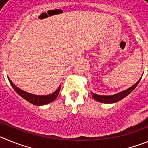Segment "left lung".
I'll return each mask as SVG.
<instances>
[{
	"instance_id": "obj_1",
	"label": "left lung",
	"mask_w": 148,
	"mask_h": 148,
	"mask_svg": "<svg viewBox=\"0 0 148 148\" xmlns=\"http://www.w3.org/2000/svg\"><path fill=\"white\" fill-rule=\"evenodd\" d=\"M141 78L136 83L134 84V85L132 86L130 88H128L127 90H124L122 92H119V93L116 94V95H96V94H94L92 92H91L92 95V98H93L95 100L98 101L99 102H101V103H115V102H117L121 100L122 99H124L125 97H126L127 95H129L130 92L133 91L134 89L136 87V86L138 85V84L140 82Z\"/></svg>"
}]
</instances>
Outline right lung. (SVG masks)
<instances>
[{
  "label": "right lung",
  "instance_id": "add662e5",
  "mask_svg": "<svg viewBox=\"0 0 148 148\" xmlns=\"http://www.w3.org/2000/svg\"><path fill=\"white\" fill-rule=\"evenodd\" d=\"M9 81H10V84L12 85V87H13V89L18 92L19 95L21 96L22 98L27 100L29 102L32 103V104H35V105H44V104H49V103L52 102L56 98L58 97V94H59L60 90H61V86H59L56 91H55L53 93L50 94V95H33L32 93H29V92H25L23 90H21L20 88H18V87L14 84L12 82V81L10 80V78H8Z\"/></svg>",
  "mask_w": 148,
  "mask_h": 148
}]
</instances>
